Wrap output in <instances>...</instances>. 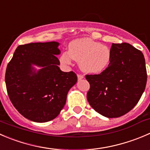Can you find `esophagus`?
I'll return each instance as SVG.
<instances>
[{"mask_svg": "<svg viewBox=\"0 0 150 150\" xmlns=\"http://www.w3.org/2000/svg\"><path fill=\"white\" fill-rule=\"evenodd\" d=\"M83 78H84V77H83V75H80V74H78V80H81V79H83Z\"/></svg>", "mask_w": 150, "mask_h": 150, "instance_id": "obj_1", "label": "esophagus"}]
</instances>
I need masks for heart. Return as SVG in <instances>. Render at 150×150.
<instances>
[{"label": "heart", "instance_id": "1", "mask_svg": "<svg viewBox=\"0 0 150 150\" xmlns=\"http://www.w3.org/2000/svg\"><path fill=\"white\" fill-rule=\"evenodd\" d=\"M111 57L110 47L85 37L71 42L69 53H62L61 61L65 64H70L74 59L79 62L80 68L83 72L98 74L109 66Z\"/></svg>", "mask_w": 150, "mask_h": 150}]
</instances>
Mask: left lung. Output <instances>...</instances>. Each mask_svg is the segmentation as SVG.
Returning a JSON list of instances; mask_svg holds the SVG:
<instances>
[{
	"label": "left lung",
	"mask_w": 150,
	"mask_h": 150,
	"mask_svg": "<svg viewBox=\"0 0 150 150\" xmlns=\"http://www.w3.org/2000/svg\"><path fill=\"white\" fill-rule=\"evenodd\" d=\"M109 66L98 75H86L90 84L87 100L101 115L116 118L135 107L146 84L145 59L142 51L128 43L111 46Z\"/></svg>",
	"instance_id": "obj_1"
}]
</instances>
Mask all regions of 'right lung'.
I'll return each mask as SVG.
<instances>
[{
  "label": "right lung",
  "mask_w": 150,
  "mask_h": 150,
  "mask_svg": "<svg viewBox=\"0 0 150 150\" xmlns=\"http://www.w3.org/2000/svg\"><path fill=\"white\" fill-rule=\"evenodd\" d=\"M59 45L57 42L20 45L7 65L5 82L10 100L30 121L46 122L56 118L78 81L75 72L59 67ZM33 66L41 69L36 71Z\"/></svg>",
  "instance_id": "obj_1"
}]
</instances>
